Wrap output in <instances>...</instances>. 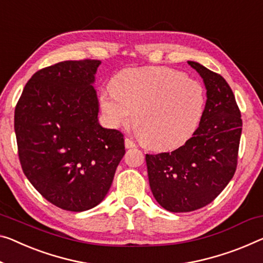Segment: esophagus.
<instances>
[{
    "label": "esophagus",
    "mask_w": 263,
    "mask_h": 263,
    "mask_svg": "<svg viewBox=\"0 0 263 263\" xmlns=\"http://www.w3.org/2000/svg\"><path fill=\"white\" fill-rule=\"evenodd\" d=\"M124 145H126V148H136L137 145H136V143L134 142V141H133L132 139H128V137H126V139H124Z\"/></svg>",
    "instance_id": "34e87169"
}]
</instances>
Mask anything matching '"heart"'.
<instances>
[{"label": "heart", "mask_w": 263, "mask_h": 263, "mask_svg": "<svg viewBox=\"0 0 263 263\" xmlns=\"http://www.w3.org/2000/svg\"><path fill=\"white\" fill-rule=\"evenodd\" d=\"M100 106L111 128L127 126L133 118L149 148L168 151L191 139L205 107L200 81L167 67L132 68L112 80L100 94Z\"/></svg>", "instance_id": "obj_1"}]
</instances>
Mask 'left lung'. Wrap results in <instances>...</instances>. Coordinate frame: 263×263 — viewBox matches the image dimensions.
<instances>
[{
  "label": "left lung",
  "mask_w": 263,
  "mask_h": 263,
  "mask_svg": "<svg viewBox=\"0 0 263 263\" xmlns=\"http://www.w3.org/2000/svg\"><path fill=\"white\" fill-rule=\"evenodd\" d=\"M188 64L207 89L199 128L172 153L145 155L153 195L173 213L200 209L223 191L236 171L242 132L240 109L226 80L200 63Z\"/></svg>",
  "instance_id": "left-lung-1"
}]
</instances>
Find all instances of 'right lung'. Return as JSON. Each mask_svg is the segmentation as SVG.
Listing matches in <instances>:
<instances>
[{
    "mask_svg": "<svg viewBox=\"0 0 263 263\" xmlns=\"http://www.w3.org/2000/svg\"><path fill=\"white\" fill-rule=\"evenodd\" d=\"M101 61H63L31 76L15 108L24 175L44 199L69 212L106 197L124 153L122 133L99 123L94 89Z\"/></svg>",
    "mask_w": 263,
    "mask_h": 263,
    "instance_id": "add662e5",
    "label": "right lung"
}]
</instances>
